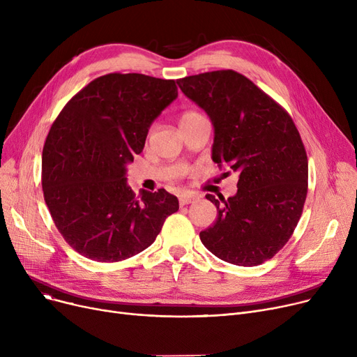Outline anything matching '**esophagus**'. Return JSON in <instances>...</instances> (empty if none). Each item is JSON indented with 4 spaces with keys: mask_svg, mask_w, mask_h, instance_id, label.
<instances>
[{
    "mask_svg": "<svg viewBox=\"0 0 357 357\" xmlns=\"http://www.w3.org/2000/svg\"><path fill=\"white\" fill-rule=\"evenodd\" d=\"M197 198H198V195H197V194H192V192H186V194L181 195V198H179V204H181V205L191 204V202H194Z\"/></svg>",
    "mask_w": 357,
    "mask_h": 357,
    "instance_id": "34e87169",
    "label": "esophagus"
}]
</instances>
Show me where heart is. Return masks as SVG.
<instances>
[{"label": "heart", "mask_w": 357, "mask_h": 357, "mask_svg": "<svg viewBox=\"0 0 357 357\" xmlns=\"http://www.w3.org/2000/svg\"><path fill=\"white\" fill-rule=\"evenodd\" d=\"M198 117H201V114H199V112H197V111H185L183 114L181 116V119H179V124L188 123V121H191L194 119H198Z\"/></svg>", "instance_id": "heart-1"}]
</instances>
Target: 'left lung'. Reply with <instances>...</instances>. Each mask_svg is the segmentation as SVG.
I'll list each match as a JSON object with an SVG mask.
<instances>
[{"instance_id": "left-lung-1", "label": "left lung", "mask_w": 357, "mask_h": 357, "mask_svg": "<svg viewBox=\"0 0 357 357\" xmlns=\"http://www.w3.org/2000/svg\"><path fill=\"white\" fill-rule=\"evenodd\" d=\"M214 126L213 160L238 174L236 195L215 199V222L202 245L237 266L272 259L292 236L308 190L305 147L288 112L231 69L176 81Z\"/></svg>"}]
</instances>
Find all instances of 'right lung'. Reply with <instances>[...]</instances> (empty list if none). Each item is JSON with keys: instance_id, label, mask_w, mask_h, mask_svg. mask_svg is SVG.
<instances>
[{"instance_id": "obj_1", "label": "right lung", "mask_w": 357, "mask_h": 357, "mask_svg": "<svg viewBox=\"0 0 357 357\" xmlns=\"http://www.w3.org/2000/svg\"><path fill=\"white\" fill-rule=\"evenodd\" d=\"M178 97L174 79L108 73L89 82L50 127L42 186L68 245L102 264L147 249L178 198L165 190L140 195L127 185V165L142 153L152 123Z\"/></svg>"}]
</instances>
